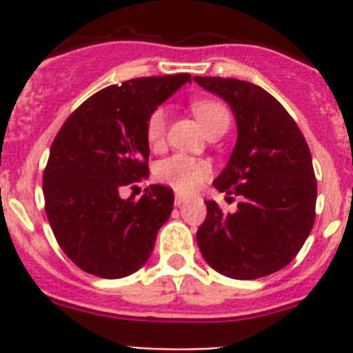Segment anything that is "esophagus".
<instances>
[{
	"label": "esophagus",
	"instance_id": "1",
	"mask_svg": "<svg viewBox=\"0 0 353 353\" xmlns=\"http://www.w3.org/2000/svg\"><path fill=\"white\" fill-rule=\"evenodd\" d=\"M187 201H189V199H187L185 196H182V194L174 196V205H176V207H182V205H185Z\"/></svg>",
	"mask_w": 353,
	"mask_h": 353
}]
</instances>
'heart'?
I'll return each mask as SVG.
<instances>
[{"instance_id": "b5f03b06", "label": "heart", "mask_w": 353, "mask_h": 353, "mask_svg": "<svg viewBox=\"0 0 353 353\" xmlns=\"http://www.w3.org/2000/svg\"><path fill=\"white\" fill-rule=\"evenodd\" d=\"M191 109L205 129V132H210L217 125L230 123V113L221 102L201 99V101L192 102ZM164 127H166L164 109H154L150 113L145 127L146 141L152 148H159L164 141ZM210 171L212 168L207 161L176 154L159 162L157 168H155V179L164 185L171 187L173 191L180 192V194H192L210 176Z\"/></svg>"}]
</instances>
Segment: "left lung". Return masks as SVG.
I'll list each match as a JSON object with an SVG mask.
<instances>
[{"label":"left lung","instance_id":"8db88e82","mask_svg":"<svg viewBox=\"0 0 353 353\" xmlns=\"http://www.w3.org/2000/svg\"><path fill=\"white\" fill-rule=\"evenodd\" d=\"M194 81L230 104L239 130L214 187L228 198L239 196L240 203L235 214H223L215 201H205L198 248L223 276H269L297 256L314 224L316 180L310 146L288 111L256 84L232 77Z\"/></svg>","mask_w":353,"mask_h":353}]
</instances>
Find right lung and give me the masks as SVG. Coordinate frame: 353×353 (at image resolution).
Returning a JSON list of instances; mask_svg holds the SVG:
<instances>
[{
  "label": "right lung",
  "instance_id": "right-lung-1",
  "mask_svg": "<svg viewBox=\"0 0 353 353\" xmlns=\"http://www.w3.org/2000/svg\"><path fill=\"white\" fill-rule=\"evenodd\" d=\"M189 74L138 77L97 92L65 120L43 171L46 214L63 252L84 272L120 279L139 270L170 219V187L121 199L148 176L146 120Z\"/></svg>",
  "mask_w": 353,
  "mask_h": 353
}]
</instances>
